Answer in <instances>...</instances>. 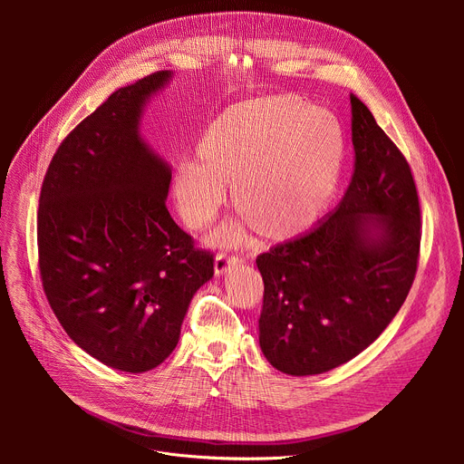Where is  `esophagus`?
Wrapping results in <instances>:
<instances>
[{"mask_svg":"<svg viewBox=\"0 0 464 464\" xmlns=\"http://www.w3.org/2000/svg\"><path fill=\"white\" fill-rule=\"evenodd\" d=\"M244 258L238 256V255H227V253H220L217 255L215 258V274L220 277V276H226L227 270L231 266H235V264H242Z\"/></svg>","mask_w":464,"mask_h":464,"instance_id":"1","label":"esophagus"}]
</instances>
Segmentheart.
Here are the masks:
<instances>
[{
  "mask_svg": "<svg viewBox=\"0 0 464 464\" xmlns=\"http://www.w3.org/2000/svg\"><path fill=\"white\" fill-rule=\"evenodd\" d=\"M343 134L321 108L292 97L246 101L220 113L198 141L200 161L174 172V194L190 227H206L233 185L238 220L215 233V244H238L255 226L264 238H286L326 206L340 179Z\"/></svg>",
  "mask_w": 464,
  "mask_h": 464,
  "instance_id": "1",
  "label": "heart"
}]
</instances>
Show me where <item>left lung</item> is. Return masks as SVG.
Here are the masks:
<instances>
[{
  "instance_id": "left-lung-1",
  "label": "left lung",
  "mask_w": 464,
  "mask_h": 464,
  "mask_svg": "<svg viewBox=\"0 0 464 464\" xmlns=\"http://www.w3.org/2000/svg\"><path fill=\"white\" fill-rule=\"evenodd\" d=\"M351 113L356 163L343 200L308 233L256 256L258 343L292 376L333 371L365 351L404 304L417 272L411 169L353 93Z\"/></svg>"
}]
</instances>
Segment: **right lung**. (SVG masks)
I'll list each match as a JSON object with an SVG mask.
<instances>
[{"instance_id":"1","label":"right lung","mask_w":464,"mask_h":464,"mask_svg":"<svg viewBox=\"0 0 464 464\" xmlns=\"http://www.w3.org/2000/svg\"><path fill=\"white\" fill-rule=\"evenodd\" d=\"M172 77L113 92L58 147L40 192V274L56 319L92 358L134 374L169 358L215 274L213 255L172 220V169L141 134Z\"/></svg>"}]
</instances>
